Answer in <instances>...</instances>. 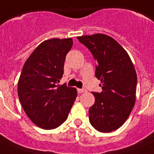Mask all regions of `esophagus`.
<instances>
[{"label": "esophagus", "instance_id": "obj_1", "mask_svg": "<svg viewBox=\"0 0 154 154\" xmlns=\"http://www.w3.org/2000/svg\"><path fill=\"white\" fill-rule=\"evenodd\" d=\"M77 91L79 94H82V93H86L87 89H77Z\"/></svg>", "mask_w": 154, "mask_h": 154}]
</instances>
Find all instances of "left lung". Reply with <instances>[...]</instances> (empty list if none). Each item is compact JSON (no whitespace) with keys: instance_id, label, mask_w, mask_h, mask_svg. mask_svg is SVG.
<instances>
[{"instance_id":"obj_1","label":"left lung","mask_w":154,"mask_h":154,"mask_svg":"<svg viewBox=\"0 0 154 154\" xmlns=\"http://www.w3.org/2000/svg\"><path fill=\"white\" fill-rule=\"evenodd\" d=\"M97 61L95 76L101 93H93L95 102L89 110V122L102 133L116 130L128 119L136 101L137 72L125 49L107 35L77 37Z\"/></svg>"}]
</instances>
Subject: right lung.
Listing matches in <instances>:
<instances>
[{"mask_svg":"<svg viewBox=\"0 0 154 154\" xmlns=\"http://www.w3.org/2000/svg\"><path fill=\"white\" fill-rule=\"evenodd\" d=\"M72 39L53 38L42 42L24 64L17 83L23 109L37 126L57 128L67 119L77 96L76 88L58 85Z\"/></svg>","mask_w":154,"mask_h":154,"instance_id":"right-lung-1","label":"right lung"}]
</instances>
